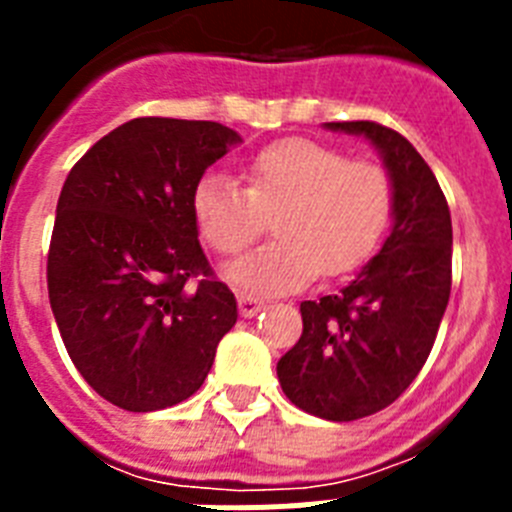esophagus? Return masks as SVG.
I'll use <instances>...</instances> for the list:
<instances>
[{"instance_id":"obj_1","label":"esophagus","mask_w":512,"mask_h":512,"mask_svg":"<svg viewBox=\"0 0 512 512\" xmlns=\"http://www.w3.org/2000/svg\"><path fill=\"white\" fill-rule=\"evenodd\" d=\"M261 307H264V302L256 300L253 295H246V292H241V295H238V310H241L243 318H253V315H259Z\"/></svg>"}]
</instances>
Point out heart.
Returning a JSON list of instances; mask_svg holds the SVG:
<instances>
[{"mask_svg": "<svg viewBox=\"0 0 512 512\" xmlns=\"http://www.w3.org/2000/svg\"><path fill=\"white\" fill-rule=\"evenodd\" d=\"M246 189L205 174L189 197L197 233L212 251L233 256L251 246L271 217L274 241L228 266V279L261 295H287L315 274L359 269L390 225L392 182L369 161H348L307 138L269 143L243 166Z\"/></svg>", "mask_w": 512, "mask_h": 512, "instance_id": "obj_1", "label": "heart"}]
</instances>
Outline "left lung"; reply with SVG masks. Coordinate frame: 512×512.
I'll list each match as a JSON object with an SVG mask.
<instances>
[{
	"label": "left lung",
	"mask_w": 512,
	"mask_h": 512,
	"mask_svg": "<svg viewBox=\"0 0 512 512\" xmlns=\"http://www.w3.org/2000/svg\"><path fill=\"white\" fill-rule=\"evenodd\" d=\"M364 135L392 182V230L338 295L300 305L302 336L277 377L297 408L325 420H359L397 400L418 377L451 295V212L431 166L379 122H325Z\"/></svg>",
	"instance_id": "1"
}]
</instances>
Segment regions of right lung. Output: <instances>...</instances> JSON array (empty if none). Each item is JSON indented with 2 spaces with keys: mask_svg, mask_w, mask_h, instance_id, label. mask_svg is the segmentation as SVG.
I'll use <instances>...</instances> for the list:
<instances>
[{
  "mask_svg": "<svg viewBox=\"0 0 512 512\" xmlns=\"http://www.w3.org/2000/svg\"><path fill=\"white\" fill-rule=\"evenodd\" d=\"M238 143L220 122L135 117L66 176L48 297L74 366L117 408L151 413L192 397L238 320L189 210L197 179Z\"/></svg>",
  "mask_w": 512,
  "mask_h": 512,
  "instance_id": "1",
  "label": "right lung"
}]
</instances>
